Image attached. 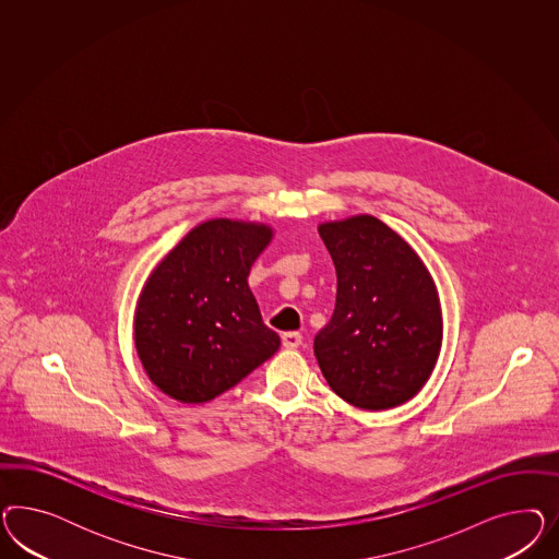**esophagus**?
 <instances>
[{
  "label": "esophagus",
  "instance_id": "obj_1",
  "mask_svg": "<svg viewBox=\"0 0 559 559\" xmlns=\"http://www.w3.org/2000/svg\"><path fill=\"white\" fill-rule=\"evenodd\" d=\"M304 344V336L299 334V332H285L283 334V346L288 348V350H295V348H299Z\"/></svg>",
  "mask_w": 559,
  "mask_h": 559
}]
</instances>
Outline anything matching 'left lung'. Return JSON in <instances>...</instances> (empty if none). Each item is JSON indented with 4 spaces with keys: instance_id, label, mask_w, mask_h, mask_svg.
I'll use <instances>...</instances> for the list:
<instances>
[{
    "instance_id": "left-lung-1",
    "label": "left lung",
    "mask_w": 559,
    "mask_h": 559,
    "mask_svg": "<svg viewBox=\"0 0 559 559\" xmlns=\"http://www.w3.org/2000/svg\"><path fill=\"white\" fill-rule=\"evenodd\" d=\"M338 288L313 340L328 385L360 409H390L430 379L442 344L439 290L420 255L372 215L318 227Z\"/></svg>"
}]
</instances>
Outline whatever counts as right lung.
<instances>
[{
    "label": "right lung",
    "mask_w": 559,
    "mask_h": 559,
    "mask_svg": "<svg viewBox=\"0 0 559 559\" xmlns=\"http://www.w3.org/2000/svg\"><path fill=\"white\" fill-rule=\"evenodd\" d=\"M271 225L211 219L190 229L153 269L135 309V348L153 385L204 404L269 360L281 338L248 287Z\"/></svg>",
    "instance_id": "add662e5"
}]
</instances>
